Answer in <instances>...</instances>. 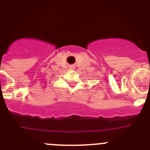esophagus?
<instances>
[{
	"label": "esophagus",
	"mask_w": 150,
	"mask_h": 150,
	"mask_svg": "<svg viewBox=\"0 0 150 150\" xmlns=\"http://www.w3.org/2000/svg\"><path fill=\"white\" fill-rule=\"evenodd\" d=\"M70 69H73V68H72V67H70Z\"/></svg>",
	"instance_id": "1"
}]
</instances>
